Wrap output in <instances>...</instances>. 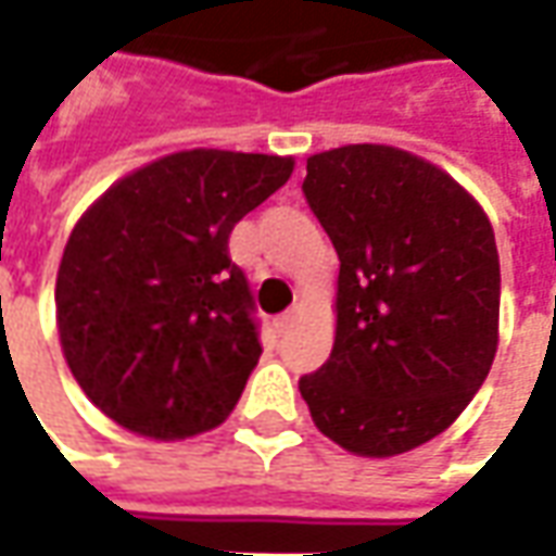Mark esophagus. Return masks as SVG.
Wrapping results in <instances>:
<instances>
[{
	"mask_svg": "<svg viewBox=\"0 0 556 556\" xmlns=\"http://www.w3.org/2000/svg\"><path fill=\"white\" fill-rule=\"evenodd\" d=\"M294 318H298V313H294V309H289V313H282V316L277 318L279 331H289L291 325H294Z\"/></svg>",
	"mask_w": 556,
	"mask_h": 556,
	"instance_id": "esophagus-1",
	"label": "esophagus"
}]
</instances>
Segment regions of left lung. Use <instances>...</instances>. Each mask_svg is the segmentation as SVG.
Masks as SVG:
<instances>
[{
	"mask_svg": "<svg viewBox=\"0 0 556 556\" xmlns=\"http://www.w3.org/2000/svg\"><path fill=\"white\" fill-rule=\"evenodd\" d=\"M304 195L340 277L331 358L301 379V397L345 452H413L454 425L494 364L491 219L445 170L386 143L309 156Z\"/></svg>",
	"mask_w": 556,
	"mask_h": 556,
	"instance_id": "1",
	"label": "left lung"
}]
</instances>
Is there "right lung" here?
Instances as JSON below:
<instances>
[{"label": "right lung", "mask_w": 556, "mask_h": 556, "mask_svg": "<svg viewBox=\"0 0 556 556\" xmlns=\"http://www.w3.org/2000/svg\"><path fill=\"white\" fill-rule=\"evenodd\" d=\"M291 156L180 150L116 180L77 219L56 274L62 355L111 421L189 440L238 406L262 343L231 228Z\"/></svg>", "instance_id": "obj_1"}]
</instances>
